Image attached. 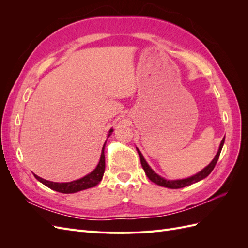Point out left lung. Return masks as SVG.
Instances as JSON below:
<instances>
[{"mask_svg":"<svg viewBox=\"0 0 248 248\" xmlns=\"http://www.w3.org/2000/svg\"><path fill=\"white\" fill-rule=\"evenodd\" d=\"M224 144V138L222 139L221 142H220V146H219V149H218V152H217L216 156L214 157V159L211 161V163L209 164V166H207L204 170H201L199 174L194 175L190 178H187V179H183V180H166L161 178L160 176H158L156 174V172L149 167V164L147 163V161L145 160L144 157H142L141 153L140 150L137 148L138 150V153L140 155V163H141V167L142 169H144L145 172L147 177L151 180V181L153 183H156L157 185H160V186H163V187H168V188H171V189H177V188H183V187L185 186H188L190 184H193L196 182H199L201 181V180H202L204 178H206L210 172H211L215 167V164L217 162V160H218L219 158V155H220V152H221V149H222V146Z\"/></svg>","mask_w":248,"mask_h":248,"instance_id":"1","label":"left lung"}]
</instances>
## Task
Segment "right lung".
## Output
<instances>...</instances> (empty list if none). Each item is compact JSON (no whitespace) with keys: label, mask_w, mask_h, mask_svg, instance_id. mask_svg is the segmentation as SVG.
Wrapping results in <instances>:
<instances>
[{"label":"right lung","mask_w":248,"mask_h":248,"mask_svg":"<svg viewBox=\"0 0 248 248\" xmlns=\"http://www.w3.org/2000/svg\"><path fill=\"white\" fill-rule=\"evenodd\" d=\"M110 132H112V129L109 130V136ZM104 146L103 145L102 151H101V157L98 166L96 167V169L90 172L89 175L85 176L84 178L76 180V181L72 182H66V183H57V182H51V181H47V180H44L38 176H35V178L40 181L42 184H44L46 186H47L48 188L56 190L58 192H62V193H73V192H78L80 190H84L87 188H90V187L96 186L98 184L101 179L103 177L104 174V170H106V158H104Z\"/></svg>","instance_id":"add662e5"}]
</instances>
